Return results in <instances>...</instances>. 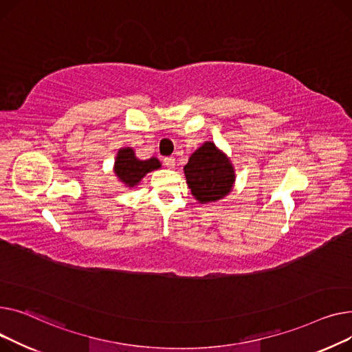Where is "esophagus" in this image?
I'll return each mask as SVG.
<instances>
[{
    "instance_id": "34e87169",
    "label": "esophagus",
    "mask_w": 352,
    "mask_h": 352,
    "mask_svg": "<svg viewBox=\"0 0 352 352\" xmlns=\"http://www.w3.org/2000/svg\"><path fill=\"white\" fill-rule=\"evenodd\" d=\"M163 162L169 169H175V166H176V159L175 157H164Z\"/></svg>"
}]
</instances>
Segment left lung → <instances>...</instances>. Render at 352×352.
I'll return each instance as SVG.
<instances>
[{
  "instance_id": "1",
  "label": "left lung",
  "mask_w": 352,
  "mask_h": 352,
  "mask_svg": "<svg viewBox=\"0 0 352 352\" xmlns=\"http://www.w3.org/2000/svg\"><path fill=\"white\" fill-rule=\"evenodd\" d=\"M183 170L186 183L200 204L224 199L233 190L236 182V170L230 157L212 140L204 142L190 155Z\"/></svg>"
}]
</instances>
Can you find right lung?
I'll use <instances>...</instances> for the list:
<instances>
[{"label": "right lung", "instance_id": "right-lung-1", "mask_svg": "<svg viewBox=\"0 0 352 352\" xmlns=\"http://www.w3.org/2000/svg\"><path fill=\"white\" fill-rule=\"evenodd\" d=\"M162 168L157 157L142 160L136 156L133 148H120L113 163L116 179L128 189H133L149 172Z\"/></svg>", "mask_w": 352, "mask_h": 352}]
</instances>
